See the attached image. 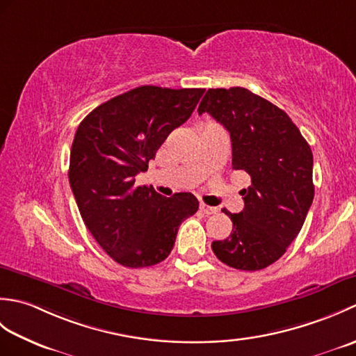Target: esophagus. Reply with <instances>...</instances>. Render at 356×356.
<instances>
[{"mask_svg": "<svg viewBox=\"0 0 356 356\" xmlns=\"http://www.w3.org/2000/svg\"><path fill=\"white\" fill-rule=\"evenodd\" d=\"M200 211H202L203 214L211 216V214H216L218 209L214 208V207H208V205H205V203H200Z\"/></svg>", "mask_w": 356, "mask_h": 356, "instance_id": "obj_1", "label": "esophagus"}]
</instances>
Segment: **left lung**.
<instances>
[{
    "instance_id": "1",
    "label": "left lung",
    "mask_w": 356,
    "mask_h": 356,
    "mask_svg": "<svg viewBox=\"0 0 356 356\" xmlns=\"http://www.w3.org/2000/svg\"><path fill=\"white\" fill-rule=\"evenodd\" d=\"M197 111L229 131L232 168L251 176L240 191L243 211L222 209L232 220L231 236L211 248L234 269L268 268L298 236L312 205V149L282 108L248 88H209Z\"/></svg>"
}]
</instances>
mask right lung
<instances>
[{"label":"right lung","mask_w":356,"mask_h":356,"mask_svg":"<svg viewBox=\"0 0 356 356\" xmlns=\"http://www.w3.org/2000/svg\"><path fill=\"white\" fill-rule=\"evenodd\" d=\"M203 88L142 86L101 104L79 124L69 182L82 220L101 248L125 268L163 261L185 218L197 213L191 193L163 197L136 186V174L168 134L186 122Z\"/></svg>","instance_id":"1"}]
</instances>
